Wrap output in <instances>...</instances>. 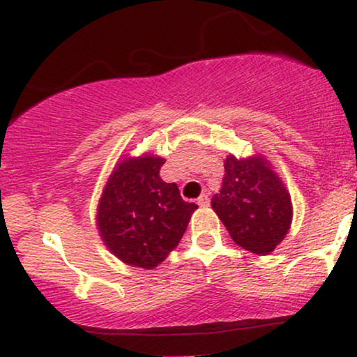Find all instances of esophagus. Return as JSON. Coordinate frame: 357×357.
Returning a JSON list of instances; mask_svg holds the SVG:
<instances>
[{
  "mask_svg": "<svg viewBox=\"0 0 357 357\" xmlns=\"http://www.w3.org/2000/svg\"><path fill=\"white\" fill-rule=\"evenodd\" d=\"M198 204H199V206H208V204H210V196L204 192V195H202L198 198Z\"/></svg>",
  "mask_w": 357,
  "mask_h": 357,
  "instance_id": "obj_1",
  "label": "esophagus"
}]
</instances>
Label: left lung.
<instances>
[{
    "label": "left lung",
    "mask_w": 357,
    "mask_h": 357,
    "mask_svg": "<svg viewBox=\"0 0 357 357\" xmlns=\"http://www.w3.org/2000/svg\"><path fill=\"white\" fill-rule=\"evenodd\" d=\"M211 208L231 240L257 255H268L292 225V199L264 155L225 159V176Z\"/></svg>",
    "instance_id": "8db88e82"
}]
</instances>
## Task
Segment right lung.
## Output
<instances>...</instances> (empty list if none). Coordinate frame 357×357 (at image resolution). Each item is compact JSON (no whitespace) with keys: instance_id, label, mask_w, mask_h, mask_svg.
I'll return each instance as SVG.
<instances>
[{"instance_id":"1","label":"right lung","mask_w":357,"mask_h":357,"mask_svg":"<svg viewBox=\"0 0 357 357\" xmlns=\"http://www.w3.org/2000/svg\"><path fill=\"white\" fill-rule=\"evenodd\" d=\"M161 155H126L110 173L97 206V230L105 247L126 265L153 270L183 238L198 204L183 202L165 183Z\"/></svg>"}]
</instances>
